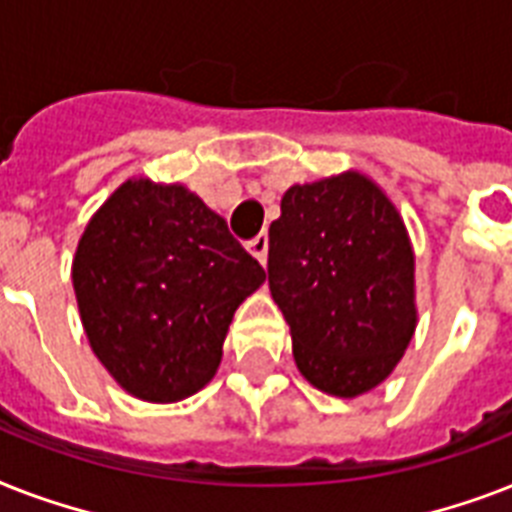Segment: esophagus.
Instances as JSON below:
<instances>
[{"instance_id": "obj_1", "label": "esophagus", "mask_w": 512, "mask_h": 512, "mask_svg": "<svg viewBox=\"0 0 512 512\" xmlns=\"http://www.w3.org/2000/svg\"><path fill=\"white\" fill-rule=\"evenodd\" d=\"M247 249H249V252H252V255L257 257V260H260V263L265 265V260H268V236H265V233L255 236V239H252L247 244Z\"/></svg>"}]
</instances>
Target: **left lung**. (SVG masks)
<instances>
[{
  "label": "left lung",
  "instance_id": "8db88e82",
  "mask_svg": "<svg viewBox=\"0 0 512 512\" xmlns=\"http://www.w3.org/2000/svg\"><path fill=\"white\" fill-rule=\"evenodd\" d=\"M268 287L289 324L297 369L332 396L377 388L417 327L404 220L361 172L284 193L268 231Z\"/></svg>",
  "mask_w": 512,
  "mask_h": 512
}]
</instances>
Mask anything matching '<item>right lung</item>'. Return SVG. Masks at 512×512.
Segmentation results:
<instances>
[{"instance_id": "obj_1", "label": "right lung", "mask_w": 512, "mask_h": 512, "mask_svg": "<svg viewBox=\"0 0 512 512\" xmlns=\"http://www.w3.org/2000/svg\"><path fill=\"white\" fill-rule=\"evenodd\" d=\"M71 279L100 364L135 398L172 404L215 377L265 271L185 185L135 177L92 215Z\"/></svg>"}]
</instances>
